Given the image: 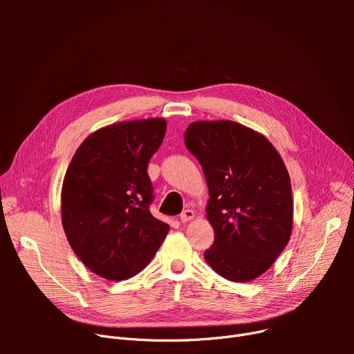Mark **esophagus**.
I'll use <instances>...</instances> for the list:
<instances>
[{
  "mask_svg": "<svg viewBox=\"0 0 354 354\" xmlns=\"http://www.w3.org/2000/svg\"><path fill=\"white\" fill-rule=\"evenodd\" d=\"M194 216H195V212H194L192 209H185V211L180 214L179 219H180V222H188V221H191Z\"/></svg>",
  "mask_w": 354,
  "mask_h": 354,
  "instance_id": "34e87169",
  "label": "esophagus"
}]
</instances>
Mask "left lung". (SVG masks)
<instances>
[{
  "instance_id": "obj_1",
  "label": "left lung",
  "mask_w": 354,
  "mask_h": 354,
  "mask_svg": "<svg viewBox=\"0 0 354 354\" xmlns=\"http://www.w3.org/2000/svg\"><path fill=\"white\" fill-rule=\"evenodd\" d=\"M185 145L207 178V216L215 232L207 263L235 283L266 272L283 252L292 228L287 167L274 146L231 122H195Z\"/></svg>"
}]
</instances>
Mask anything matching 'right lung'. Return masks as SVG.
<instances>
[{
    "label": "right lung",
    "mask_w": 354,
    "mask_h": 354,
    "mask_svg": "<svg viewBox=\"0 0 354 354\" xmlns=\"http://www.w3.org/2000/svg\"><path fill=\"white\" fill-rule=\"evenodd\" d=\"M165 133L163 119L103 127L80 145L67 167L64 232L82 263L106 280L140 272L169 232L149 211L153 185L146 172Z\"/></svg>",
    "instance_id": "right-lung-1"
}]
</instances>
